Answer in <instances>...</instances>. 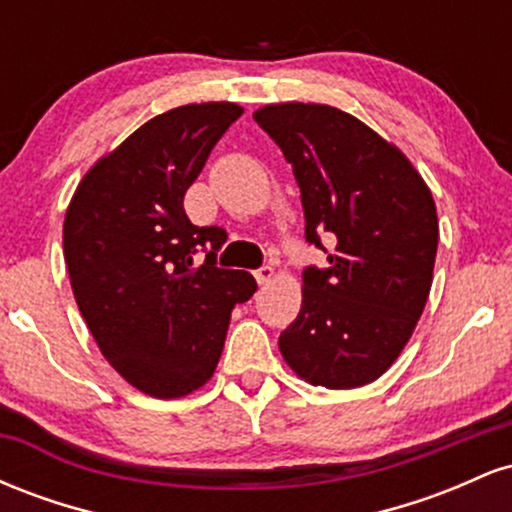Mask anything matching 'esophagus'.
<instances>
[{
	"mask_svg": "<svg viewBox=\"0 0 512 512\" xmlns=\"http://www.w3.org/2000/svg\"><path fill=\"white\" fill-rule=\"evenodd\" d=\"M255 279H257V284H260V286H267L269 281L274 279V269L264 264V267H260V269H257V272H255Z\"/></svg>",
	"mask_w": 512,
	"mask_h": 512,
	"instance_id": "34e87169",
	"label": "esophagus"
}]
</instances>
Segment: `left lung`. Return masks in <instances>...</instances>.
Wrapping results in <instances>:
<instances>
[{"instance_id":"left-lung-1","label":"left lung","mask_w":512,"mask_h":512,"mask_svg":"<svg viewBox=\"0 0 512 512\" xmlns=\"http://www.w3.org/2000/svg\"><path fill=\"white\" fill-rule=\"evenodd\" d=\"M255 122L301 187L305 238H337L327 269H305L303 303L279 351L327 390L378 380L414 334L433 281L438 214L404 151L358 117L322 103H269Z\"/></svg>"}]
</instances>
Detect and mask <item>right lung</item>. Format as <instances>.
<instances>
[{
  "label": "right lung",
  "instance_id": "right-lung-1",
  "mask_svg": "<svg viewBox=\"0 0 512 512\" xmlns=\"http://www.w3.org/2000/svg\"><path fill=\"white\" fill-rule=\"evenodd\" d=\"M243 108L190 103L151 117L103 154L76 185L64 214L69 281L105 361L156 399L207 385L226 342L231 310L257 291L250 272L219 269V226H195L187 187ZM210 245L194 267V252Z\"/></svg>",
  "mask_w": 512,
  "mask_h": 512
}]
</instances>
